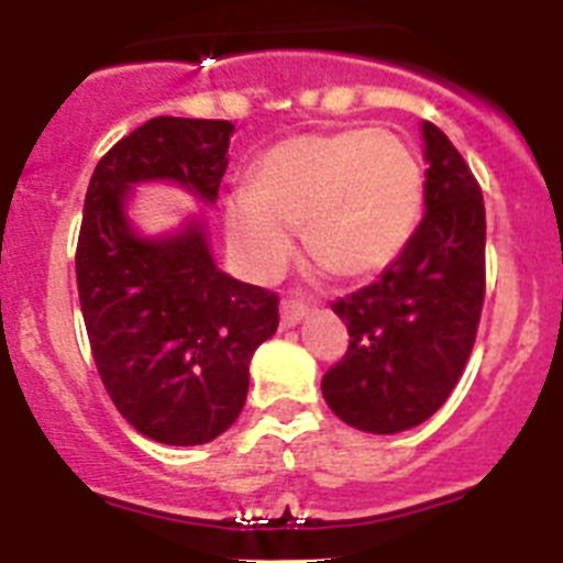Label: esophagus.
<instances>
[{"label":"esophagus","mask_w":563,"mask_h":563,"mask_svg":"<svg viewBox=\"0 0 563 563\" xmlns=\"http://www.w3.org/2000/svg\"><path fill=\"white\" fill-rule=\"evenodd\" d=\"M305 318H307L305 305H298V301H282V327H285V330L301 324Z\"/></svg>","instance_id":"1"}]
</instances>
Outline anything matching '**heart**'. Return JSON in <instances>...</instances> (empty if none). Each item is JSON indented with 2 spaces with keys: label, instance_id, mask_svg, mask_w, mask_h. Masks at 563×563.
<instances>
[{
  "label": "heart",
  "instance_id": "1",
  "mask_svg": "<svg viewBox=\"0 0 563 563\" xmlns=\"http://www.w3.org/2000/svg\"><path fill=\"white\" fill-rule=\"evenodd\" d=\"M426 202L415 148L386 129L292 134L256 161L251 188L222 206L233 262L273 282L292 253V231L346 278H366L406 251Z\"/></svg>",
  "mask_w": 563,
  "mask_h": 563
}]
</instances>
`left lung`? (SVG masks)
<instances>
[{"instance_id": "obj_1", "label": "left lung", "mask_w": 563, "mask_h": 563, "mask_svg": "<svg viewBox=\"0 0 563 563\" xmlns=\"http://www.w3.org/2000/svg\"><path fill=\"white\" fill-rule=\"evenodd\" d=\"M426 217L377 282L332 305L350 350L321 380L346 426L397 434L449 400L485 298V202L454 143L422 121Z\"/></svg>"}]
</instances>
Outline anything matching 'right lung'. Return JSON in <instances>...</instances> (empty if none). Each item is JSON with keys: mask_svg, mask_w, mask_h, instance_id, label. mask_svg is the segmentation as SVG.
<instances>
[{"mask_svg": "<svg viewBox=\"0 0 563 563\" xmlns=\"http://www.w3.org/2000/svg\"><path fill=\"white\" fill-rule=\"evenodd\" d=\"M233 123L152 118L114 143L84 200L76 276L98 375L134 431L206 445L236 422L247 366L276 332L278 298L217 267L202 213L143 233L134 188L168 183L213 206Z\"/></svg>", "mask_w": 563, "mask_h": 563, "instance_id": "right-lung-1", "label": "right lung"}]
</instances>
